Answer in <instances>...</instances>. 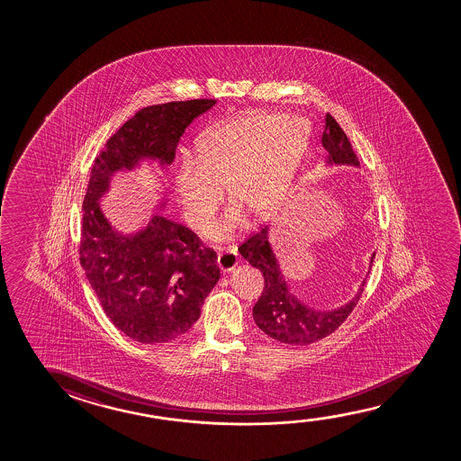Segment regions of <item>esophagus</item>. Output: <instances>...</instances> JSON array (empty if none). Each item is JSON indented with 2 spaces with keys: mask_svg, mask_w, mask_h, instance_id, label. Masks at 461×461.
I'll return each instance as SVG.
<instances>
[{
  "mask_svg": "<svg viewBox=\"0 0 461 461\" xmlns=\"http://www.w3.org/2000/svg\"><path fill=\"white\" fill-rule=\"evenodd\" d=\"M219 266L221 271H231L238 265V249L236 246H228L219 252Z\"/></svg>",
  "mask_w": 461,
  "mask_h": 461,
  "instance_id": "obj_1",
  "label": "esophagus"
}]
</instances>
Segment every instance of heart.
Instances as JSON below:
<instances>
[{
  "instance_id": "1",
  "label": "heart",
  "mask_w": 461,
  "mask_h": 461,
  "mask_svg": "<svg viewBox=\"0 0 461 461\" xmlns=\"http://www.w3.org/2000/svg\"><path fill=\"white\" fill-rule=\"evenodd\" d=\"M310 139L309 122L278 113H250L209 127L196 141L194 158H184L173 189L190 227L214 212L219 187L253 217L271 212L288 189ZM240 221L238 212L209 225L206 234L223 240Z\"/></svg>"
}]
</instances>
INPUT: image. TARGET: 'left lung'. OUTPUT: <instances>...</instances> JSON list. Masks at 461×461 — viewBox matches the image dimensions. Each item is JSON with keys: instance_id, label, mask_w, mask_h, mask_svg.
I'll return each instance as SVG.
<instances>
[{"instance_id": "1", "label": "left lung", "mask_w": 461, "mask_h": 461, "mask_svg": "<svg viewBox=\"0 0 461 461\" xmlns=\"http://www.w3.org/2000/svg\"><path fill=\"white\" fill-rule=\"evenodd\" d=\"M321 140L322 146L329 152V162L359 167V158L354 154L347 133L343 132L332 114H326ZM240 253L265 277V288L253 307V320L274 340L291 347H307L322 340L347 321L359 303L360 293L351 303L334 312H315L299 303L286 288L267 240V227L261 225L257 233L250 234L240 244Z\"/></svg>"}]
</instances>
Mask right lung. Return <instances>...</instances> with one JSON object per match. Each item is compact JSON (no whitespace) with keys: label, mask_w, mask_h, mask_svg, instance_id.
<instances>
[{"label":"right lung","mask_w":461,"mask_h":461,"mask_svg":"<svg viewBox=\"0 0 461 461\" xmlns=\"http://www.w3.org/2000/svg\"><path fill=\"white\" fill-rule=\"evenodd\" d=\"M214 104L194 99L141 108L108 139L91 168L80 265L110 321L140 343H165L194 326L221 278L217 253L192 230L162 215H154L132 238H122L97 202L114 171L131 170L146 158L171 164L185 127Z\"/></svg>","instance_id":"add662e5"}]
</instances>
